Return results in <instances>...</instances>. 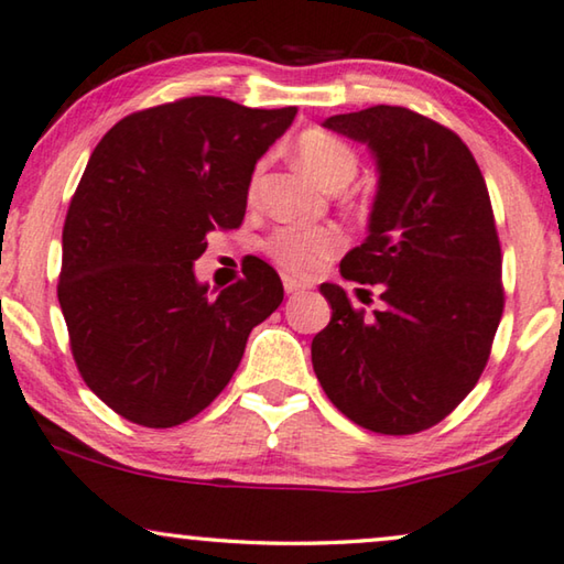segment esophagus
<instances>
[{
  "label": "esophagus",
  "mask_w": 564,
  "mask_h": 564,
  "mask_svg": "<svg viewBox=\"0 0 564 564\" xmlns=\"http://www.w3.org/2000/svg\"><path fill=\"white\" fill-rule=\"evenodd\" d=\"M282 282H284V292H288V294H297V292L307 290V284L300 282V280H294V276H290V274H284Z\"/></svg>",
  "instance_id": "1"
}]
</instances>
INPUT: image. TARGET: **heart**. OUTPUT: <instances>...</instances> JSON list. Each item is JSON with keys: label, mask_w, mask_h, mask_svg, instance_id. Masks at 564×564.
I'll return each instance as SVG.
<instances>
[{"label": "heart", "mask_w": 564, "mask_h": 564, "mask_svg": "<svg viewBox=\"0 0 564 564\" xmlns=\"http://www.w3.org/2000/svg\"><path fill=\"white\" fill-rule=\"evenodd\" d=\"M294 154L304 170L327 189H345L357 177L359 154L343 137L322 127H310L294 140ZM260 167L249 182V197L257 195ZM347 245L339 227L332 225H280L264 239V252L282 267L284 272L297 276H312L319 272L332 257H337Z\"/></svg>", "instance_id": "b5f03b06"}]
</instances>
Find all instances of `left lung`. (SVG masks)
<instances>
[{"label": "left lung", "mask_w": 564, "mask_h": 564, "mask_svg": "<svg viewBox=\"0 0 564 564\" xmlns=\"http://www.w3.org/2000/svg\"><path fill=\"white\" fill-rule=\"evenodd\" d=\"M325 127L367 142L380 162L369 237L339 272L377 288L384 307L367 315L322 284L332 319L312 339V367L359 427L414 435L473 392L492 352L505 288L490 192L469 147L414 109L377 105Z\"/></svg>", "instance_id": "8db88e82"}]
</instances>
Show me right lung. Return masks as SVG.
<instances>
[{"instance_id": "add662e5", "label": "right lung", "mask_w": 564, "mask_h": 564, "mask_svg": "<svg viewBox=\"0 0 564 564\" xmlns=\"http://www.w3.org/2000/svg\"><path fill=\"white\" fill-rule=\"evenodd\" d=\"M294 115L182 97L119 119L91 152L64 219L57 297L82 380L119 417L154 430L195 417L282 304L260 257L217 297L192 262L212 229L242 225L254 164Z\"/></svg>"}]
</instances>
